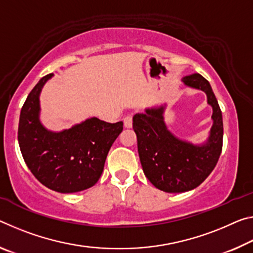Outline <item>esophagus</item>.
<instances>
[{
	"instance_id": "esophagus-1",
	"label": "esophagus",
	"mask_w": 253,
	"mask_h": 253,
	"mask_svg": "<svg viewBox=\"0 0 253 253\" xmlns=\"http://www.w3.org/2000/svg\"><path fill=\"white\" fill-rule=\"evenodd\" d=\"M124 126H125L126 128H130L131 126H133V117H131L130 115H128L125 118H124Z\"/></svg>"
}]
</instances>
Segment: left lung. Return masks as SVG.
I'll return each mask as SVG.
<instances>
[{"label":"left lung","instance_id":"obj_1","mask_svg":"<svg viewBox=\"0 0 253 253\" xmlns=\"http://www.w3.org/2000/svg\"><path fill=\"white\" fill-rule=\"evenodd\" d=\"M184 85L202 90L213 108V126L207 142L195 145L168 129L164 106L145 109L133 117L137 148L144 173L151 183L166 192L195 189L211 173L223 146V118L210 82L198 73L182 78Z\"/></svg>","mask_w":253,"mask_h":253}]
</instances>
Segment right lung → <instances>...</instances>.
<instances>
[{
  "label": "right lung",
  "instance_id": "obj_1",
  "mask_svg": "<svg viewBox=\"0 0 253 253\" xmlns=\"http://www.w3.org/2000/svg\"><path fill=\"white\" fill-rule=\"evenodd\" d=\"M51 76L40 79L27 97L20 114L18 141L36 179L51 190L71 194L98 182L123 122L110 124L92 117L70 129L48 130L39 119V95Z\"/></svg>",
  "mask_w": 253,
  "mask_h": 253
}]
</instances>
